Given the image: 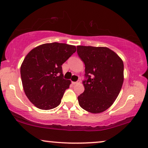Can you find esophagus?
<instances>
[{
	"mask_svg": "<svg viewBox=\"0 0 148 148\" xmlns=\"http://www.w3.org/2000/svg\"><path fill=\"white\" fill-rule=\"evenodd\" d=\"M72 84H78V83H80V81H77V82H72Z\"/></svg>",
	"mask_w": 148,
	"mask_h": 148,
	"instance_id": "esophagus-1",
	"label": "esophagus"
}]
</instances>
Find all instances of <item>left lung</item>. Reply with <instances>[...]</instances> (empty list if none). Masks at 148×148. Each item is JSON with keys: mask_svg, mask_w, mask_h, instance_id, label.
Masks as SVG:
<instances>
[{"mask_svg": "<svg viewBox=\"0 0 148 148\" xmlns=\"http://www.w3.org/2000/svg\"><path fill=\"white\" fill-rule=\"evenodd\" d=\"M77 53L85 64L82 82L84 91L78 96L83 109L92 113L105 111L117 98L123 83V60L106 47L77 46Z\"/></svg>", "mask_w": 148, "mask_h": 148, "instance_id": "1", "label": "left lung"}]
</instances>
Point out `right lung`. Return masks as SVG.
<instances>
[{"label": "right lung", "mask_w": 148, "mask_h": 148, "mask_svg": "<svg viewBox=\"0 0 148 148\" xmlns=\"http://www.w3.org/2000/svg\"><path fill=\"white\" fill-rule=\"evenodd\" d=\"M74 45L45 43L28 53L21 66L24 92L35 107L42 110L56 108L61 103L71 81L64 79L62 65L76 52Z\"/></svg>", "instance_id": "1"}]
</instances>
